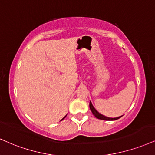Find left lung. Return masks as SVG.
<instances>
[{"instance_id": "obj_1", "label": "left lung", "mask_w": 155, "mask_h": 155, "mask_svg": "<svg viewBox=\"0 0 155 155\" xmlns=\"http://www.w3.org/2000/svg\"><path fill=\"white\" fill-rule=\"evenodd\" d=\"M89 107H90V110H91V111H92V113H93V115H94L97 118L100 119V120H118V119H119L120 118H121V117H122V115H121V116L117 117V118H109V117H106V116H105V115H102L101 113H99V112L94 107V106L92 105V102H91V101L89 102Z\"/></svg>"}]
</instances>
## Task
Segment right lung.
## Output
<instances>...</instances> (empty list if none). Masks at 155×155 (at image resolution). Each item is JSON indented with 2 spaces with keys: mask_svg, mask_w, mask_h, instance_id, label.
<instances>
[{
  "mask_svg": "<svg viewBox=\"0 0 155 155\" xmlns=\"http://www.w3.org/2000/svg\"><path fill=\"white\" fill-rule=\"evenodd\" d=\"M66 116H65V117H64V118H63V119H62V120H63V119H64V118H66Z\"/></svg>",
  "mask_w": 155,
  "mask_h": 155,
  "instance_id": "add662e5",
  "label": "right lung"
}]
</instances>
